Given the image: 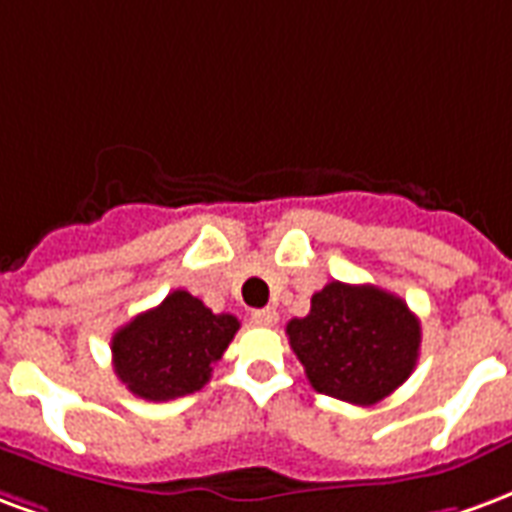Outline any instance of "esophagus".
Returning a JSON list of instances; mask_svg holds the SVG:
<instances>
[{
    "label": "esophagus",
    "instance_id": "esophagus-1",
    "mask_svg": "<svg viewBox=\"0 0 512 512\" xmlns=\"http://www.w3.org/2000/svg\"><path fill=\"white\" fill-rule=\"evenodd\" d=\"M251 322L259 324V327H272L278 322V311L275 308H259V311L251 313Z\"/></svg>",
    "mask_w": 512,
    "mask_h": 512
}]
</instances>
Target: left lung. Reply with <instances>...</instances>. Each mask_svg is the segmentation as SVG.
I'll list each match as a JSON object with an SVG mask.
<instances>
[{"label":"left lung","instance_id":"left-lung-1","mask_svg":"<svg viewBox=\"0 0 512 512\" xmlns=\"http://www.w3.org/2000/svg\"><path fill=\"white\" fill-rule=\"evenodd\" d=\"M286 335L316 393L371 406L409 379L420 354V319L401 297L333 281Z\"/></svg>","mask_w":512,"mask_h":512}]
</instances>
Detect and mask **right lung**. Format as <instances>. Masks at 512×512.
<instances>
[{
  "label": "right lung",
  "instance_id": "obj_1",
  "mask_svg": "<svg viewBox=\"0 0 512 512\" xmlns=\"http://www.w3.org/2000/svg\"><path fill=\"white\" fill-rule=\"evenodd\" d=\"M240 330L237 316L212 313L185 289L138 313L111 338L119 382L144 401H171L201 390L212 365Z\"/></svg>",
  "mask_w": 512,
  "mask_h": 512
}]
</instances>
